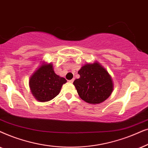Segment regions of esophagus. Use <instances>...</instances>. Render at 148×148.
Segmentation results:
<instances>
[{"label":"esophagus","mask_w":148,"mask_h":148,"mask_svg":"<svg viewBox=\"0 0 148 148\" xmlns=\"http://www.w3.org/2000/svg\"><path fill=\"white\" fill-rule=\"evenodd\" d=\"M74 78H73V79H72V80H69V82H71V83H72L73 82H74Z\"/></svg>","instance_id":"obj_1"}]
</instances>
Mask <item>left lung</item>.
I'll use <instances>...</instances> for the list:
<instances>
[{
  "label": "left lung",
  "instance_id": "obj_1",
  "mask_svg": "<svg viewBox=\"0 0 148 148\" xmlns=\"http://www.w3.org/2000/svg\"><path fill=\"white\" fill-rule=\"evenodd\" d=\"M80 78L74 81L82 99L89 103H100L107 99L113 90L111 76L97 63L86 64L78 71Z\"/></svg>",
  "mask_w": 148,
  "mask_h": 148
}]
</instances>
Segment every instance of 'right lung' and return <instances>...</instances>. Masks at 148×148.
<instances>
[{
    "label": "right lung",
    "instance_id": "1",
    "mask_svg": "<svg viewBox=\"0 0 148 148\" xmlns=\"http://www.w3.org/2000/svg\"><path fill=\"white\" fill-rule=\"evenodd\" d=\"M67 80L55 73L51 64L44 65L31 76L29 87L33 95L40 101H50L60 92Z\"/></svg>",
    "mask_w": 148,
    "mask_h": 148
}]
</instances>
